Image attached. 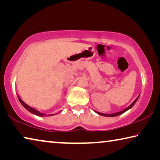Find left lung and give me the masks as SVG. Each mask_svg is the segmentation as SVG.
Returning <instances> with one entry per match:
<instances>
[{"mask_svg": "<svg viewBox=\"0 0 160 160\" xmlns=\"http://www.w3.org/2000/svg\"><path fill=\"white\" fill-rule=\"evenodd\" d=\"M139 96H140V94H139L137 98L134 100V102H132V104H131V105H130V106H128V107L126 108V109H124L123 110L121 111V112H116V113H100V112H97V111H94V112H96V113H97V114H99V115H100V116H107V117H113V116H116L121 115V114H122V113H123L124 112H126V111H128V109H131V108L134 106V104H135V102H136L137 100L138 99Z\"/></svg>", "mask_w": 160, "mask_h": 160, "instance_id": "1", "label": "left lung"}]
</instances>
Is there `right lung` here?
Returning <instances> with one entry per match:
<instances>
[{
	"label": "right lung",
	"mask_w": 160,
	"mask_h": 160,
	"mask_svg": "<svg viewBox=\"0 0 160 160\" xmlns=\"http://www.w3.org/2000/svg\"><path fill=\"white\" fill-rule=\"evenodd\" d=\"M18 99H19V101L20 102V103H21V104L22 105V106L25 108V109L28 110V111H29V112L30 113H33V114H34V115H37V116H53V115H55V114H46V113H41L40 112H39V111L38 110H37V109H34V108H32V107H29V105H28L26 104V103H25L21 99H20V97H19V96H18Z\"/></svg>",
	"instance_id": "1"
}]
</instances>
